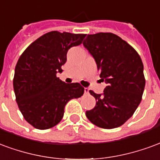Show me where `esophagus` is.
Wrapping results in <instances>:
<instances>
[{
    "label": "esophagus",
    "instance_id": "1",
    "mask_svg": "<svg viewBox=\"0 0 160 160\" xmlns=\"http://www.w3.org/2000/svg\"><path fill=\"white\" fill-rule=\"evenodd\" d=\"M84 93L86 94H89V89L88 88H84Z\"/></svg>",
    "mask_w": 160,
    "mask_h": 160
}]
</instances>
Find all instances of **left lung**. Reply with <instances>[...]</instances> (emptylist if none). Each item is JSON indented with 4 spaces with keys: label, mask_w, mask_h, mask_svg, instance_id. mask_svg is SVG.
<instances>
[{
    "label": "left lung",
    "mask_w": 160,
    "mask_h": 160,
    "mask_svg": "<svg viewBox=\"0 0 160 160\" xmlns=\"http://www.w3.org/2000/svg\"><path fill=\"white\" fill-rule=\"evenodd\" d=\"M82 44L95 60L101 80L107 84L102 94L89 91L96 104L86 112V117L103 129L121 126L142 101L145 88L142 59L129 44L112 33L88 35Z\"/></svg>",
    "instance_id": "1"
}]
</instances>
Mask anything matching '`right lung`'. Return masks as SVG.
Masks as SVG:
<instances>
[{"label":"right lung","instance_id":"obj_1","mask_svg":"<svg viewBox=\"0 0 160 160\" xmlns=\"http://www.w3.org/2000/svg\"><path fill=\"white\" fill-rule=\"evenodd\" d=\"M85 34L51 31L28 47L15 67L13 89L24 119L39 129L61 121L69 101L81 97L84 88L78 82L66 83L56 77L62 72L66 54L82 43Z\"/></svg>","mask_w":160,"mask_h":160}]
</instances>
